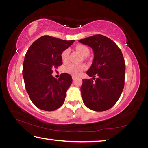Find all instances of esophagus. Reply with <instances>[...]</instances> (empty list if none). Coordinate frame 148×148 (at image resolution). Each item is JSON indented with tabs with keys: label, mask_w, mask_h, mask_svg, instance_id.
Returning a JSON list of instances; mask_svg holds the SVG:
<instances>
[{
	"label": "esophagus",
	"mask_w": 148,
	"mask_h": 148,
	"mask_svg": "<svg viewBox=\"0 0 148 148\" xmlns=\"http://www.w3.org/2000/svg\"><path fill=\"white\" fill-rule=\"evenodd\" d=\"M75 79H76V77H75V76H72V79H73V80H74Z\"/></svg>",
	"instance_id": "1"
}]
</instances>
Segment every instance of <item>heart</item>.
<instances>
[{
    "instance_id": "heart-1",
    "label": "heart",
    "mask_w": 148,
    "mask_h": 148,
    "mask_svg": "<svg viewBox=\"0 0 148 148\" xmlns=\"http://www.w3.org/2000/svg\"><path fill=\"white\" fill-rule=\"evenodd\" d=\"M76 49L79 53L84 57H87L89 54V49L87 46L84 45L79 44L76 47ZM69 50L65 49L61 54V59L63 62H67L69 60ZM86 69V66L85 64H71L67 66L65 71L70 74L74 76H77L82 74V72Z\"/></svg>"
}]
</instances>
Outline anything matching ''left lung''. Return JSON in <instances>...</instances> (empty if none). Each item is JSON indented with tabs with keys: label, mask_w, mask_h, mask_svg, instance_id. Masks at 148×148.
I'll use <instances>...</instances> for the list:
<instances>
[{
	"label": "left lung",
	"mask_w": 148,
	"mask_h": 148,
	"mask_svg": "<svg viewBox=\"0 0 148 148\" xmlns=\"http://www.w3.org/2000/svg\"><path fill=\"white\" fill-rule=\"evenodd\" d=\"M79 42L91 47L94 52L93 61L87 74L95 82L83 79L81 92L84 103L94 111H106L114 106L123 89V56L117 45L103 35L96 34Z\"/></svg>",
	"instance_id": "8db88e82"
}]
</instances>
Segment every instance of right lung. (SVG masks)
<instances>
[{"label": "right lung", "mask_w": 148, "mask_h": 148, "mask_svg": "<svg viewBox=\"0 0 148 148\" xmlns=\"http://www.w3.org/2000/svg\"><path fill=\"white\" fill-rule=\"evenodd\" d=\"M74 40H64L42 36L27 50L23 65L26 91L35 106L45 111H53L63 104L67 89L72 82L66 73L57 79L52 76L53 68L62 64L61 54Z\"/></svg>", "instance_id": "right-lung-1"}]
</instances>
